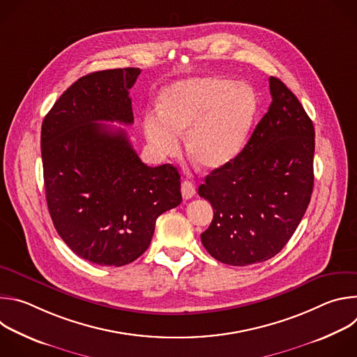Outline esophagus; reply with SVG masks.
<instances>
[{
	"mask_svg": "<svg viewBox=\"0 0 357 357\" xmlns=\"http://www.w3.org/2000/svg\"><path fill=\"white\" fill-rule=\"evenodd\" d=\"M181 192H182L183 199L188 200V199H190V197L195 196L196 188H195V185H193L190 181H183L182 185H181Z\"/></svg>",
	"mask_w": 357,
	"mask_h": 357,
	"instance_id": "34e87169",
	"label": "esophagus"
}]
</instances>
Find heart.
Wrapping results in <instances>:
<instances>
[{
  "label": "heart",
  "instance_id": "heart-1",
  "mask_svg": "<svg viewBox=\"0 0 357 357\" xmlns=\"http://www.w3.org/2000/svg\"><path fill=\"white\" fill-rule=\"evenodd\" d=\"M160 112L144 116V134L160 157H175L179 135L186 132L188 155L203 169L215 171L243 149L256 119L259 100L243 82L197 76L167 86L158 98Z\"/></svg>",
  "mask_w": 357,
  "mask_h": 357
}]
</instances>
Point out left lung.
I'll return each mask as SVG.
<instances>
[{"instance_id":"obj_1","label":"left lung","mask_w":357,"mask_h":357,"mask_svg":"<svg viewBox=\"0 0 357 357\" xmlns=\"http://www.w3.org/2000/svg\"><path fill=\"white\" fill-rule=\"evenodd\" d=\"M270 93L268 112L243 151L199 186V196L213 206L202 244L229 266L261 263L278 254L302 220L314 189V124L274 76Z\"/></svg>"}]
</instances>
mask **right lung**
I'll use <instances>...</instances> for the list:
<instances>
[{
  "label": "right lung",
  "mask_w": 357,
  "mask_h": 357,
  "mask_svg": "<svg viewBox=\"0 0 357 357\" xmlns=\"http://www.w3.org/2000/svg\"><path fill=\"white\" fill-rule=\"evenodd\" d=\"M139 73L126 68L80 77L42 123L50 218L69 248L98 266L137 260L149 247L157 218L182 202L175 167H146L123 128L100 123H134L128 90Z\"/></svg>",
  "instance_id": "add662e5"
}]
</instances>
